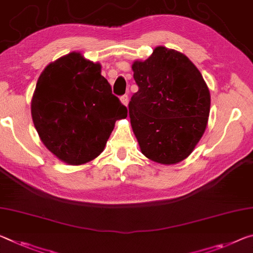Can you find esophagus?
Instances as JSON below:
<instances>
[{
    "label": "esophagus",
    "instance_id": "obj_1",
    "mask_svg": "<svg viewBox=\"0 0 253 253\" xmlns=\"http://www.w3.org/2000/svg\"><path fill=\"white\" fill-rule=\"evenodd\" d=\"M120 102L123 103L124 106H127L128 105V95H123L122 98H120Z\"/></svg>",
    "mask_w": 253,
    "mask_h": 253
}]
</instances>
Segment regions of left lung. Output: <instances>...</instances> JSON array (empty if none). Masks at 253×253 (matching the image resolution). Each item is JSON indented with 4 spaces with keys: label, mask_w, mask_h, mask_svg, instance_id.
Segmentation results:
<instances>
[{
    "label": "left lung",
    "mask_w": 253,
    "mask_h": 253,
    "mask_svg": "<svg viewBox=\"0 0 253 253\" xmlns=\"http://www.w3.org/2000/svg\"><path fill=\"white\" fill-rule=\"evenodd\" d=\"M138 91L130 99V124L151 161L175 164L188 158L205 133L211 93L186 55L158 46L131 65Z\"/></svg>",
    "instance_id": "obj_1"
}]
</instances>
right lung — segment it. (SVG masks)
<instances>
[{
    "instance_id": "right-lung-1",
    "label": "right lung",
    "mask_w": 253,
    "mask_h": 253,
    "mask_svg": "<svg viewBox=\"0 0 253 253\" xmlns=\"http://www.w3.org/2000/svg\"><path fill=\"white\" fill-rule=\"evenodd\" d=\"M31 117L48 151L64 163L81 166L105 150L116 120L127 117V108L111 93L100 63L72 51L40 74Z\"/></svg>"
}]
</instances>
